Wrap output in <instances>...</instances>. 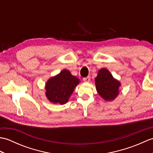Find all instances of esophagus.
<instances>
[{
  "label": "esophagus",
  "instance_id": "34e87169",
  "mask_svg": "<svg viewBox=\"0 0 153 153\" xmlns=\"http://www.w3.org/2000/svg\"><path fill=\"white\" fill-rule=\"evenodd\" d=\"M83 79L85 82H89L90 80H91V77H90V76H87L86 77H84Z\"/></svg>",
  "mask_w": 153,
  "mask_h": 153
}]
</instances>
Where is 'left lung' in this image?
Wrapping results in <instances>:
<instances>
[{
    "label": "left lung",
    "mask_w": 153,
    "mask_h": 153,
    "mask_svg": "<svg viewBox=\"0 0 153 153\" xmlns=\"http://www.w3.org/2000/svg\"><path fill=\"white\" fill-rule=\"evenodd\" d=\"M97 92L105 100H112L118 95L120 83L112 77L110 71L103 68L100 70L95 78Z\"/></svg>",
    "instance_id": "1"
}]
</instances>
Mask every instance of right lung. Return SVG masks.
<instances>
[{"label":"right lung","mask_w":153,"mask_h":153,"mask_svg":"<svg viewBox=\"0 0 153 153\" xmlns=\"http://www.w3.org/2000/svg\"><path fill=\"white\" fill-rule=\"evenodd\" d=\"M79 82V79L69 71L64 70L47 82L45 87L47 97L52 102L64 105L68 101Z\"/></svg>","instance_id":"1"}]
</instances>
